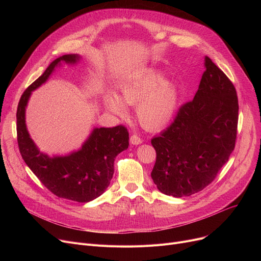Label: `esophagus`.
I'll list each match as a JSON object with an SVG mask.
<instances>
[{
    "label": "esophagus",
    "instance_id": "obj_1",
    "mask_svg": "<svg viewBox=\"0 0 261 261\" xmlns=\"http://www.w3.org/2000/svg\"><path fill=\"white\" fill-rule=\"evenodd\" d=\"M130 143L132 145H140L143 143V140L140 138V136H138L136 134H133L130 138Z\"/></svg>",
    "mask_w": 261,
    "mask_h": 261
}]
</instances>
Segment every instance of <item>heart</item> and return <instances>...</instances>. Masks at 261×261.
I'll use <instances>...</instances> for the list:
<instances>
[{
    "mask_svg": "<svg viewBox=\"0 0 261 261\" xmlns=\"http://www.w3.org/2000/svg\"><path fill=\"white\" fill-rule=\"evenodd\" d=\"M121 98L114 92L105 96L110 111L126 117L128 109L124 103L138 106V116L142 125L151 130L165 127L173 118L180 100L176 86L167 82L166 76L154 71L135 77L121 86Z\"/></svg>",
    "mask_w": 261,
    "mask_h": 261,
    "instance_id": "1",
    "label": "heart"
}]
</instances>
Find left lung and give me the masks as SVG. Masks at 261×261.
<instances>
[{
	"label": "left lung",
	"mask_w": 261,
	"mask_h": 261,
	"mask_svg": "<svg viewBox=\"0 0 261 261\" xmlns=\"http://www.w3.org/2000/svg\"><path fill=\"white\" fill-rule=\"evenodd\" d=\"M194 99L151 140L156 161L151 177L161 193L174 198L210 185L235 148L238 98L234 85L207 56Z\"/></svg>",
	"instance_id": "1"
}]
</instances>
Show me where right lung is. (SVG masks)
<instances>
[{
	"instance_id": "1",
	"label": "right lung",
	"mask_w": 261,
	"mask_h": 261,
	"mask_svg": "<svg viewBox=\"0 0 261 261\" xmlns=\"http://www.w3.org/2000/svg\"><path fill=\"white\" fill-rule=\"evenodd\" d=\"M77 54L63 55L54 60L44 73L27 88L18 105L17 134L22 159L49 191L59 198L79 203H88L105 193L114 173L117 154L129 146V133L123 126L94 128L77 151L66 155L49 156L41 152L27 131L25 111L32 92L42 86L55 67L75 64Z\"/></svg>"
}]
</instances>
